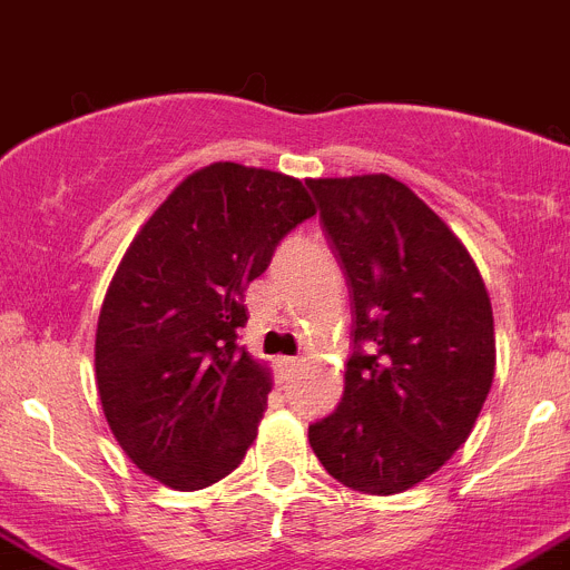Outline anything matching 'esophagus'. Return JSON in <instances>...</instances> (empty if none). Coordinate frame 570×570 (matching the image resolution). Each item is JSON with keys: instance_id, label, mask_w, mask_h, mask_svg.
Returning a JSON list of instances; mask_svg holds the SVG:
<instances>
[{"instance_id": "obj_1", "label": "esophagus", "mask_w": 570, "mask_h": 570, "mask_svg": "<svg viewBox=\"0 0 570 570\" xmlns=\"http://www.w3.org/2000/svg\"><path fill=\"white\" fill-rule=\"evenodd\" d=\"M278 371L281 374H292V371H297V365H301V360L297 357H278Z\"/></svg>"}]
</instances>
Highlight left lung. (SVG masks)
<instances>
[{
    "label": "left lung",
    "instance_id": "1",
    "mask_svg": "<svg viewBox=\"0 0 570 570\" xmlns=\"http://www.w3.org/2000/svg\"><path fill=\"white\" fill-rule=\"evenodd\" d=\"M354 292L343 402L309 428L345 487L396 494L470 439L494 380L487 284L439 213L387 174L306 179ZM370 348L362 351V345Z\"/></svg>",
    "mask_w": 570,
    "mask_h": 570
}]
</instances>
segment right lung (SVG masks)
I'll list each match as a JSON object with an SVG mask.
<instances>
[{
    "label": "right lung",
    "mask_w": 570,
    "mask_h": 570,
    "mask_svg": "<svg viewBox=\"0 0 570 570\" xmlns=\"http://www.w3.org/2000/svg\"><path fill=\"white\" fill-rule=\"evenodd\" d=\"M315 213L301 179L210 163L126 247L95 328V382L111 435L154 481L205 489L253 446L273 374L236 345L242 297Z\"/></svg>",
    "instance_id": "obj_1"
}]
</instances>
